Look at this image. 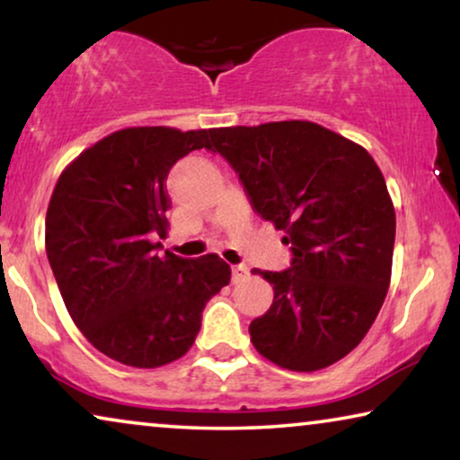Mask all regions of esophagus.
Masks as SVG:
<instances>
[{
	"label": "esophagus",
	"mask_w": 460,
	"mask_h": 460,
	"mask_svg": "<svg viewBox=\"0 0 460 460\" xmlns=\"http://www.w3.org/2000/svg\"><path fill=\"white\" fill-rule=\"evenodd\" d=\"M249 274V268L243 266V263H238V266H232V282H241L247 279Z\"/></svg>",
	"instance_id": "34e87169"
}]
</instances>
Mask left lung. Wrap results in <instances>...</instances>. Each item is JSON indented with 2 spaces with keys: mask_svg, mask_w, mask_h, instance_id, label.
Segmentation results:
<instances>
[{
  "mask_svg": "<svg viewBox=\"0 0 460 460\" xmlns=\"http://www.w3.org/2000/svg\"><path fill=\"white\" fill-rule=\"evenodd\" d=\"M257 216L285 230L291 266L253 270L274 301L251 343L282 368L312 373L348 356L385 301L395 213L367 150L310 121L211 131Z\"/></svg>",
  "mask_w": 460,
  "mask_h": 460,
  "instance_id": "8db88e82",
  "label": "left lung"
}]
</instances>
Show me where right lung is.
<instances>
[{
    "label": "right lung",
    "instance_id": "add662e5",
    "mask_svg": "<svg viewBox=\"0 0 460 460\" xmlns=\"http://www.w3.org/2000/svg\"><path fill=\"white\" fill-rule=\"evenodd\" d=\"M211 131L129 128L106 136L58 178L46 213V253L73 323L98 351L156 368L192 348L207 301L230 282L217 255L159 253L167 175L211 150Z\"/></svg>",
    "mask_w": 460,
    "mask_h": 460
}]
</instances>
